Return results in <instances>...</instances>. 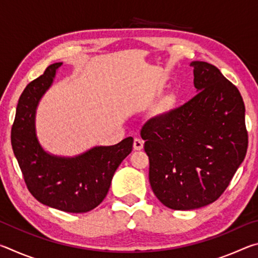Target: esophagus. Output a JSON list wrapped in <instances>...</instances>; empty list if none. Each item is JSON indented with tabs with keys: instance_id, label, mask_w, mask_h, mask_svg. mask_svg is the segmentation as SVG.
Listing matches in <instances>:
<instances>
[{
	"instance_id": "obj_1",
	"label": "esophagus",
	"mask_w": 258,
	"mask_h": 258,
	"mask_svg": "<svg viewBox=\"0 0 258 258\" xmlns=\"http://www.w3.org/2000/svg\"><path fill=\"white\" fill-rule=\"evenodd\" d=\"M133 148H134V150H141L143 148V140L135 138L134 142H133Z\"/></svg>"
}]
</instances>
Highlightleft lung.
Instances as JSON below:
<instances>
[{
	"label": "left lung",
	"instance_id": "8db88e82",
	"mask_svg": "<svg viewBox=\"0 0 258 258\" xmlns=\"http://www.w3.org/2000/svg\"><path fill=\"white\" fill-rule=\"evenodd\" d=\"M197 94L142 126L151 189L166 207L190 211L221 197L248 147L244 103L220 69L192 61Z\"/></svg>",
	"mask_w": 258,
	"mask_h": 258
}]
</instances>
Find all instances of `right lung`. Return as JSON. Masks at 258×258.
Masks as SVG:
<instances>
[{
	"label": "right lung",
	"mask_w": 258,
	"mask_h": 258,
	"mask_svg": "<svg viewBox=\"0 0 258 258\" xmlns=\"http://www.w3.org/2000/svg\"><path fill=\"white\" fill-rule=\"evenodd\" d=\"M61 64L47 67L21 93L11 130V145L35 199L62 212L86 213L99 206L107 196L116 169L132 151L133 138L115 146L94 147L72 158L44 151L36 138L35 115Z\"/></svg>",
	"instance_id": "right-lung-1"
}]
</instances>
